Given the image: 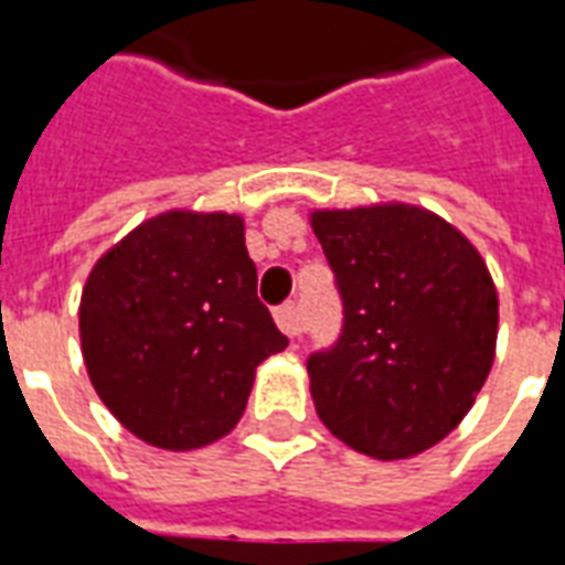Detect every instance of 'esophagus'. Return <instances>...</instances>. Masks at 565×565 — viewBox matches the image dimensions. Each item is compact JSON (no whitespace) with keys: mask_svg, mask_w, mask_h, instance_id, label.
Listing matches in <instances>:
<instances>
[{"mask_svg":"<svg viewBox=\"0 0 565 565\" xmlns=\"http://www.w3.org/2000/svg\"><path fill=\"white\" fill-rule=\"evenodd\" d=\"M275 323H278L281 332H287L290 339L302 332V318H299V311H296L294 302H284V306L275 311Z\"/></svg>","mask_w":565,"mask_h":565,"instance_id":"esophagus-1","label":"esophagus"}]
</instances>
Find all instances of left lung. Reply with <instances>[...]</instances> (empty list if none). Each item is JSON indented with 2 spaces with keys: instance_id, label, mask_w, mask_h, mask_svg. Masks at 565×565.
I'll return each mask as SVG.
<instances>
[{
  "instance_id": "8db88e82",
  "label": "left lung",
  "mask_w": 565,
  "mask_h": 565,
  "mask_svg": "<svg viewBox=\"0 0 565 565\" xmlns=\"http://www.w3.org/2000/svg\"><path fill=\"white\" fill-rule=\"evenodd\" d=\"M344 327L308 356L318 417L348 448L405 460L438 445L484 387L499 296L466 235L433 211L381 202L311 211Z\"/></svg>"
}]
</instances>
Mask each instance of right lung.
Returning a JSON list of instances; mask_svg holds the SVG:
<instances>
[{
	"label": "right lung",
	"instance_id": "obj_1",
	"mask_svg": "<svg viewBox=\"0 0 565 565\" xmlns=\"http://www.w3.org/2000/svg\"><path fill=\"white\" fill-rule=\"evenodd\" d=\"M99 399L153 448L193 450L245 415L257 366L287 348L257 299L245 221L162 211L96 259L78 308Z\"/></svg>",
	"mask_w": 565,
	"mask_h": 565
}]
</instances>
